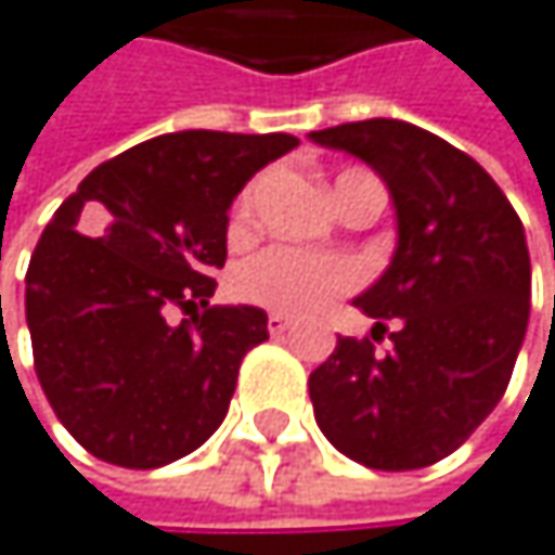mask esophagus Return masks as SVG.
<instances>
[{"mask_svg":"<svg viewBox=\"0 0 555 555\" xmlns=\"http://www.w3.org/2000/svg\"><path fill=\"white\" fill-rule=\"evenodd\" d=\"M291 331V321L284 318V314H268V334L271 337H281V334H287Z\"/></svg>","mask_w":555,"mask_h":555,"instance_id":"34e87169","label":"esophagus"}]
</instances>
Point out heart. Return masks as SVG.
Listing matches in <instances>:
<instances>
[{
  "label": "heart",
  "mask_w": 555,
  "mask_h": 555,
  "mask_svg": "<svg viewBox=\"0 0 555 555\" xmlns=\"http://www.w3.org/2000/svg\"><path fill=\"white\" fill-rule=\"evenodd\" d=\"M350 175L353 171H344L334 181L337 202H340L344 181ZM255 198H258V184H247L234 202V215H231L234 224L251 221ZM360 281H364V271L350 258L300 251V247H291V244H271L234 268L231 291L241 300L255 304V308L304 318V314L324 311L331 300H337L340 294H350Z\"/></svg>",
  "instance_id": "heart-1"
}]
</instances>
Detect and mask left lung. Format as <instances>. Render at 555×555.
Wrapping results in <instances>:
<instances>
[{
  "label": "left lung",
  "mask_w": 555,
  "mask_h": 555,
  "mask_svg": "<svg viewBox=\"0 0 555 555\" xmlns=\"http://www.w3.org/2000/svg\"><path fill=\"white\" fill-rule=\"evenodd\" d=\"M311 138L364 158L400 224L387 274L353 300L374 334L337 337L308 380L318 427L371 469L430 466L490 417L513 377L530 321L522 221L474 158L410 121H347ZM384 333L391 347L377 351Z\"/></svg>",
  "instance_id": "left-lung-1"
}]
</instances>
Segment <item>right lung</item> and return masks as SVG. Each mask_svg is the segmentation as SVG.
<instances>
[{
	"label": "right lung",
	"mask_w": 555,
	"mask_h": 555,
	"mask_svg": "<svg viewBox=\"0 0 555 555\" xmlns=\"http://www.w3.org/2000/svg\"><path fill=\"white\" fill-rule=\"evenodd\" d=\"M294 145L284 131L158 134L102 162L46 224L25 271L36 377L92 456L155 469L224 421L268 314L208 304L211 271L234 195Z\"/></svg>",
	"instance_id": "add662e5"
}]
</instances>
